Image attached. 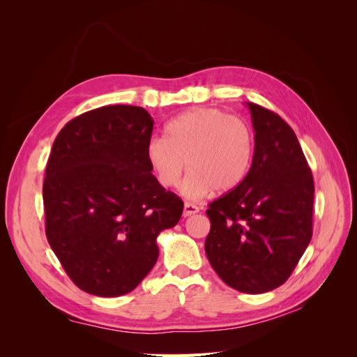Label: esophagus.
<instances>
[{
	"instance_id": "1",
	"label": "esophagus",
	"mask_w": 357,
	"mask_h": 357,
	"mask_svg": "<svg viewBox=\"0 0 357 357\" xmlns=\"http://www.w3.org/2000/svg\"><path fill=\"white\" fill-rule=\"evenodd\" d=\"M199 211V208L197 207L195 204H190V202H186L185 204V210H183V215H185V218H189V215H193V214H197Z\"/></svg>"
}]
</instances>
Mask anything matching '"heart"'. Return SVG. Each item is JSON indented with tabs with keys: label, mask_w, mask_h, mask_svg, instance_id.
<instances>
[{
	"label": "heart",
	"mask_w": 357,
	"mask_h": 357,
	"mask_svg": "<svg viewBox=\"0 0 357 357\" xmlns=\"http://www.w3.org/2000/svg\"><path fill=\"white\" fill-rule=\"evenodd\" d=\"M255 134L243 119L218 109H197L167 125L165 138L150 139L146 158L160 186L174 188L188 165L180 188L185 198L197 201L215 189L238 188L250 171Z\"/></svg>",
	"instance_id": "b5f03b06"
}]
</instances>
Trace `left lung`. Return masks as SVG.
<instances>
[{"label": "left lung", "mask_w": 357, "mask_h": 357, "mask_svg": "<svg viewBox=\"0 0 357 357\" xmlns=\"http://www.w3.org/2000/svg\"><path fill=\"white\" fill-rule=\"evenodd\" d=\"M247 107L253 162L238 188L208 204L205 253L226 284L256 295L282 286L308 247L314 181L294 129L271 110Z\"/></svg>", "instance_id": "obj_1"}]
</instances>
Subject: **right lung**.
I'll list each match as a JSON object with an SVG mask.
<instances>
[{
    "label": "right lung",
    "mask_w": 357,
    "mask_h": 357,
    "mask_svg": "<svg viewBox=\"0 0 357 357\" xmlns=\"http://www.w3.org/2000/svg\"><path fill=\"white\" fill-rule=\"evenodd\" d=\"M152 131L142 107L107 105L74 117L52 146L46 236L73 283L91 295L132 291L158 261V235L181 218L183 201L147 162Z\"/></svg>",
    "instance_id": "right-lung-1"
}]
</instances>
